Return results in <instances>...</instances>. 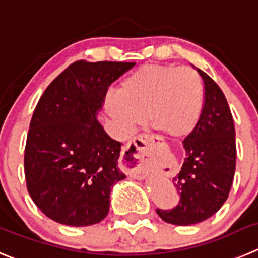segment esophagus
Wrapping results in <instances>:
<instances>
[{
    "label": "esophagus",
    "mask_w": 258,
    "mask_h": 258,
    "mask_svg": "<svg viewBox=\"0 0 258 258\" xmlns=\"http://www.w3.org/2000/svg\"><path fill=\"white\" fill-rule=\"evenodd\" d=\"M151 140V137L149 135L141 134L139 136L134 137L127 146L124 148L123 153H122L121 158V168L128 177L137 178L141 179L145 174V169H144L143 164L139 160V149L141 148L143 144L149 143Z\"/></svg>",
    "instance_id": "obj_1"
}]
</instances>
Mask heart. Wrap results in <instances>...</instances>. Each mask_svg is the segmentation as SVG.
Masks as SVG:
<instances>
[{
  "label": "heart",
  "instance_id": "b5f03b06",
  "mask_svg": "<svg viewBox=\"0 0 258 258\" xmlns=\"http://www.w3.org/2000/svg\"><path fill=\"white\" fill-rule=\"evenodd\" d=\"M202 105L204 86L194 69L154 63L139 67L105 99L122 134H131L148 115L154 130L173 139L191 134Z\"/></svg>",
  "mask_w": 258,
  "mask_h": 258
}]
</instances>
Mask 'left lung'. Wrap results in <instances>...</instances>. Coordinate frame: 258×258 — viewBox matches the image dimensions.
Returning <instances> with one entry per match:
<instances>
[{"label": "left lung", "instance_id": "1", "mask_svg": "<svg viewBox=\"0 0 258 258\" xmlns=\"http://www.w3.org/2000/svg\"><path fill=\"white\" fill-rule=\"evenodd\" d=\"M204 105L196 127L183 140L187 158L173 184L179 201L173 209H156L165 223L192 225L213 216L227 201L235 172V128L225 95L206 72Z\"/></svg>", "mask_w": 258, "mask_h": 258}]
</instances>
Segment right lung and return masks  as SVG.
I'll use <instances>...</instances> for the list:
<instances>
[{
  "mask_svg": "<svg viewBox=\"0 0 258 258\" xmlns=\"http://www.w3.org/2000/svg\"><path fill=\"white\" fill-rule=\"evenodd\" d=\"M134 66L80 59L40 96L26 137L24 172L31 200L52 220L86 227L107 216L110 189L126 175L119 169L121 143L95 115L108 86Z\"/></svg>",
  "mask_w": 258,
  "mask_h": 258,
  "instance_id": "right-lung-1",
  "label": "right lung"
}]
</instances>
